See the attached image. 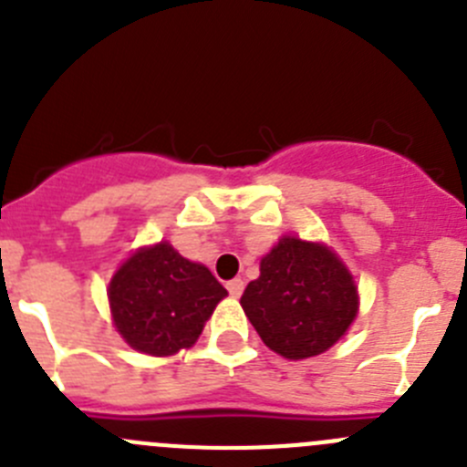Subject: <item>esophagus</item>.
<instances>
[{
    "label": "esophagus",
    "instance_id": "1",
    "mask_svg": "<svg viewBox=\"0 0 467 467\" xmlns=\"http://www.w3.org/2000/svg\"><path fill=\"white\" fill-rule=\"evenodd\" d=\"M243 288H245V282L243 279H231V282H226V291L231 293L234 297H238L243 293Z\"/></svg>",
    "mask_w": 467,
    "mask_h": 467
}]
</instances>
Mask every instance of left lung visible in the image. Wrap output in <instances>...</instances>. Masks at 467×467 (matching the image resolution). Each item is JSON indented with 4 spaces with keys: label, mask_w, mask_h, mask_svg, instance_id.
I'll list each match as a JSON object with an SVG mask.
<instances>
[{
    "label": "left lung",
    "mask_w": 467,
    "mask_h": 467,
    "mask_svg": "<svg viewBox=\"0 0 467 467\" xmlns=\"http://www.w3.org/2000/svg\"><path fill=\"white\" fill-rule=\"evenodd\" d=\"M259 270L241 305L264 344L282 358L326 353L358 317L353 275L323 243L284 236Z\"/></svg>",
    "instance_id": "8db88e82"
}]
</instances>
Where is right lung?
<instances>
[{"label":"right lung","mask_w":467,"mask_h":467,"mask_svg":"<svg viewBox=\"0 0 467 467\" xmlns=\"http://www.w3.org/2000/svg\"><path fill=\"white\" fill-rule=\"evenodd\" d=\"M224 296L226 288L206 265L181 256L167 241L140 247L108 288L119 335L155 358L190 348Z\"/></svg>","instance_id":"right-lung-1"}]
</instances>
